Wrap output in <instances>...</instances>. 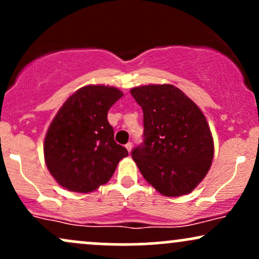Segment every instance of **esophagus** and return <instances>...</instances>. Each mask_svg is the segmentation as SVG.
Masks as SVG:
<instances>
[{
	"instance_id": "34e87169",
	"label": "esophagus",
	"mask_w": 259,
	"mask_h": 259,
	"mask_svg": "<svg viewBox=\"0 0 259 259\" xmlns=\"http://www.w3.org/2000/svg\"><path fill=\"white\" fill-rule=\"evenodd\" d=\"M125 147H126L127 152H132V148H133V144H132V142H127V144L125 145Z\"/></svg>"
}]
</instances>
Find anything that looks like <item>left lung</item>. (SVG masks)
<instances>
[{
	"instance_id": "8db88e82",
	"label": "left lung",
	"mask_w": 259,
	"mask_h": 259,
	"mask_svg": "<svg viewBox=\"0 0 259 259\" xmlns=\"http://www.w3.org/2000/svg\"><path fill=\"white\" fill-rule=\"evenodd\" d=\"M144 112V142L132 151L142 177L159 194L191 192L212 164V134L201 109L173 85L130 91Z\"/></svg>"
}]
</instances>
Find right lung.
<instances>
[{
	"label": "right lung",
	"mask_w": 259,
	"mask_h": 259,
	"mask_svg": "<svg viewBox=\"0 0 259 259\" xmlns=\"http://www.w3.org/2000/svg\"><path fill=\"white\" fill-rule=\"evenodd\" d=\"M123 96L117 88L88 85L61 107L45 138L50 173L73 192H91L112 178L125 147L114 141L107 119L109 108Z\"/></svg>",
	"instance_id": "right-lung-1"
}]
</instances>
